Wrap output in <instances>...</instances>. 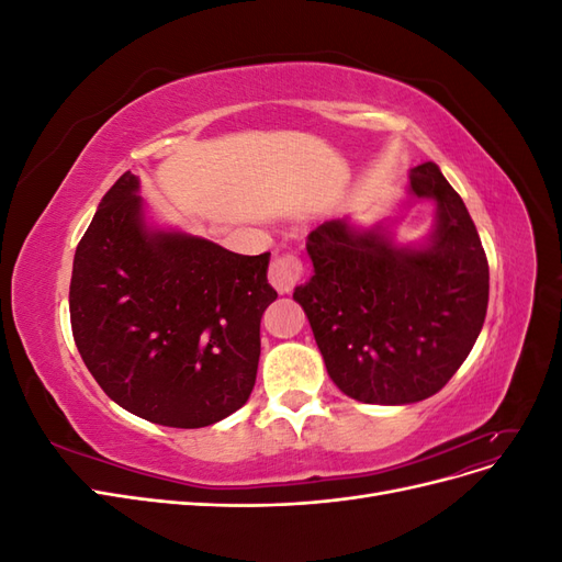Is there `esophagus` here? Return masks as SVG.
<instances>
[{
  "mask_svg": "<svg viewBox=\"0 0 562 562\" xmlns=\"http://www.w3.org/2000/svg\"><path fill=\"white\" fill-rule=\"evenodd\" d=\"M302 274H304V267L295 252L274 255V260L269 265V283L274 285L279 293H291L300 283Z\"/></svg>",
  "mask_w": 562,
  "mask_h": 562,
  "instance_id": "esophagus-1",
  "label": "esophagus"
}]
</instances>
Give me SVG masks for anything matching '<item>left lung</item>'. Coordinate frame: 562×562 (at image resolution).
Returning <instances> with one entry per match:
<instances>
[{
	"mask_svg": "<svg viewBox=\"0 0 562 562\" xmlns=\"http://www.w3.org/2000/svg\"><path fill=\"white\" fill-rule=\"evenodd\" d=\"M411 192L438 203L427 248H394L342 220L307 236L314 277L293 297L307 314L328 375L361 403L434 396L481 335L490 269L479 229L434 161L413 168Z\"/></svg>",
	"mask_w": 562,
	"mask_h": 562,
	"instance_id": "8db88e82",
	"label": "left lung"
}]
</instances>
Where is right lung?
<instances>
[{"instance_id":"1","label":"right lung","mask_w":562,"mask_h":562,"mask_svg":"<svg viewBox=\"0 0 562 562\" xmlns=\"http://www.w3.org/2000/svg\"><path fill=\"white\" fill-rule=\"evenodd\" d=\"M135 190L138 178H119L77 246L75 342L124 411L164 427H209L239 411L255 386L260 318L277 300L269 252L147 232Z\"/></svg>"}]
</instances>
